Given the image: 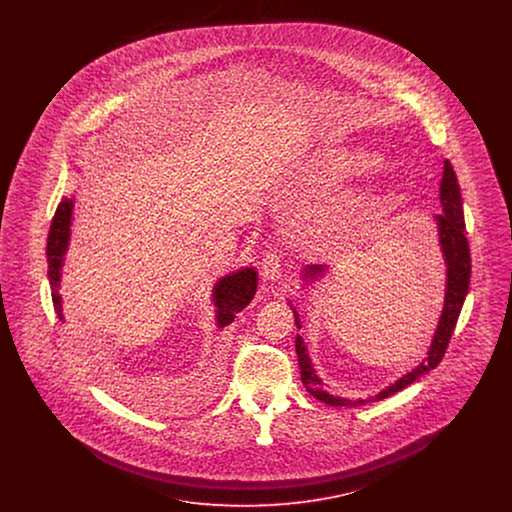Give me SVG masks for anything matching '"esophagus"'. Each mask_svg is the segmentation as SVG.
<instances>
[{"mask_svg": "<svg viewBox=\"0 0 512 512\" xmlns=\"http://www.w3.org/2000/svg\"><path fill=\"white\" fill-rule=\"evenodd\" d=\"M282 270V259L276 251H267L261 259V274L265 280H278Z\"/></svg>", "mask_w": 512, "mask_h": 512, "instance_id": "esophagus-1", "label": "esophagus"}]
</instances>
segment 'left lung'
Segmentation results:
<instances>
[{
  "instance_id": "obj_1",
  "label": "left lung",
  "mask_w": 512,
  "mask_h": 512,
  "mask_svg": "<svg viewBox=\"0 0 512 512\" xmlns=\"http://www.w3.org/2000/svg\"><path fill=\"white\" fill-rule=\"evenodd\" d=\"M439 199H441V207L443 213L436 215L438 220L439 244L441 251L447 263V292H445V307L439 318L438 330L434 341L430 345L428 351V359L420 366H416L413 372L405 374L403 378H399L395 384H391L390 388L380 391L378 395L370 397V401H380L386 399L397 391L405 390L409 384H413L414 380H418L422 374L430 372L432 368L441 363L449 340L453 336V330L457 326V320L463 309L464 297L468 292V284H470V247L466 240V230H464V213H463V197H461V188L457 182V174L453 171L451 163L445 161L443 165V178H441V186H439ZM324 268L309 267L305 270V278L307 280H315L318 276H322ZM295 317V326L297 330L301 328V320L299 315L293 311ZM295 353H297V361H299V370H301V382L307 388L311 395H315L318 401L332 405V407H359L366 403L365 399H340L334 397L330 393L322 390V382L318 380L317 372L313 370L311 359L307 355L305 343L301 340V336H295Z\"/></svg>"
}]
</instances>
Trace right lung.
Segmentation results:
<instances>
[{
  "label": "right lung",
  "instance_id": "right-lung-1",
  "mask_svg": "<svg viewBox=\"0 0 512 512\" xmlns=\"http://www.w3.org/2000/svg\"><path fill=\"white\" fill-rule=\"evenodd\" d=\"M73 220V199L65 197L59 205L49 226L48 245H46V257H48L49 286H51V299L59 320H63L61 313V297H59V276H61V263L63 255L69 244V230ZM257 290V272L253 268H245L236 274H230L222 278L215 288V305H217V322L220 328L228 326L240 311H244L253 299Z\"/></svg>",
  "mask_w": 512,
  "mask_h": 512
}]
</instances>
